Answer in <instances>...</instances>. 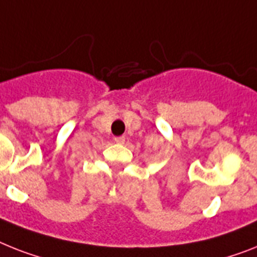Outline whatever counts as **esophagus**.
<instances>
[{"mask_svg": "<svg viewBox=\"0 0 257 257\" xmlns=\"http://www.w3.org/2000/svg\"><path fill=\"white\" fill-rule=\"evenodd\" d=\"M124 141H126V138H124V137L114 138V142H115V143H118V144H123Z\"/></svg>", "mask_w": 257, "mask_h": 257, "instance_id": "1", "label": "esophagus"}]
</instances>
